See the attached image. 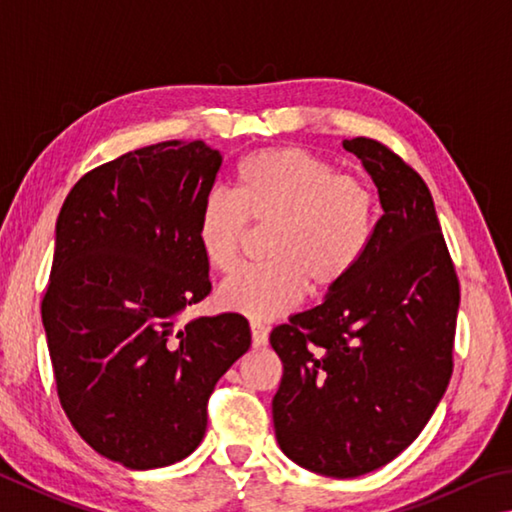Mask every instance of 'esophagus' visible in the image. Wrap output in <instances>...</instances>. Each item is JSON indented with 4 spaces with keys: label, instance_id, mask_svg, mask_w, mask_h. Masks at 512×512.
<instances>
[{
    "label": "esophagus",
    "instance_id": "34e87169",
    "mask_svg": "<svg viewBox=\"0 0 512 512\" xmlns=\"http://www.w3.org/2000/svg\"><path fill=\"white\" fill-rule=\"evenodd\" d=\"M250 336H253V347L259 349L268 342V329L259 322H250Z\"/></svg>",
    "mask_w": 512,
    "mask_h": 512
}]
</instances>
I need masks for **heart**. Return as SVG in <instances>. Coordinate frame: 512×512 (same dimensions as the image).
I'll return each mask as SVG.
<instances>
[{"instance_id":"obj_1","label":"heart","mask_w":512,"mask_h":512,"mask_svg":"<svg viewBox=\"0 0 512 512\" xmlns=\"http://www.w3.org/2000/svg\"><path fill=\"white\" fill-rule=\"evenodd\" d=\"M248 224L268 226V264L244 268L217 288L221 309L271 320L313 293L336 288L358 266L374 235L376 206L365 183L336 174L304 147H268L237 165L235 197L212 190L197 215V244L210 268L228 273Z\"/></svg>"}]
</instances>
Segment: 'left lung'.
I'll use <instances>...</instances> for the list:
<instances>
[{
  "label": "left lung",
  "instance_id": "left-lung-1",
  "mask_svg": "<svg viewBox=\"0 0 512 512\" xmlns=\"http://www.w3.org/2000/svg\"><path fill=\"white\" fill-rule=\"evenodd\" d=\"M342 147L374 179L383 217L324 302L273 329L284 365L273 423L297 466L351 479L396 459L430 421L452 376L461 295L421 174L374 138Z\"/></svg>",
  "mask_w": 512,
  "mask_h": 512
}]
</instances>
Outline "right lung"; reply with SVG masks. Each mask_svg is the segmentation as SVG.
<instances>
[{
  "label": "right lung",
  "mask_w": 512,
  "mask_h": 512,
  "mask_svg": "<svg viewBox=\"0 0 512 512\" xmlns=\"http://www.w3.org/2000/svg\"><path fill=\"white\" fill-rule=\"evenodd\" d=\"M221 154L203 141L127 152L73 185L55 224L42 322L71 425L132 470L197 450L217 380L250 347L239 313L185 320L210 293L197 215Z\"/></svg>",
  "instance_id": "obj_1"
}]
</instances>
